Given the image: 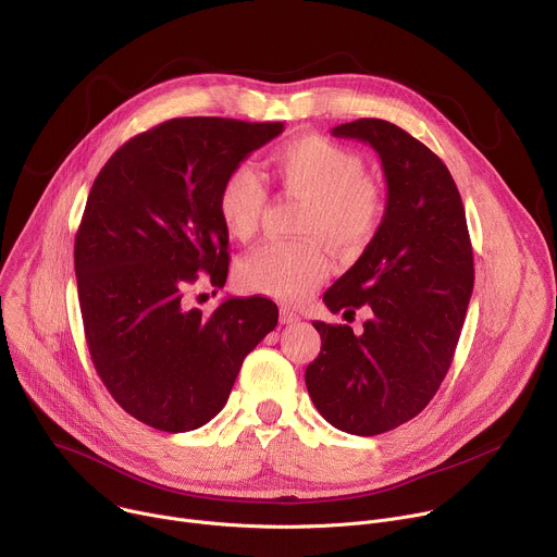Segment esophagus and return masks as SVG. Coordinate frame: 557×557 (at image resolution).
Here are the masks:
<instances>
[{"label":"esophagus","mask_w":557,"mask_h":557,"mask_svg":"<svg viewBox=\"0 0 557 557\" xmlns=\"http://www.w3.org/2000/svg\"><path fill=\"white\" fill-rule=\"evenodd\" d=\"M280 322H282V324H297V322H299V315L293 313V311H288V309H282V311H280Z\"/></svg>","instance_id":"obj_1"}]
</instances>
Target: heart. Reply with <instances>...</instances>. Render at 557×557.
<instances>
[{
    "label": "heart",
    "instance_id": "b5f03b06",
    "mask_svg": "<svg viewBox=\"0 0 557 557\" xmlns=\"http://www.w3.org/2000/svg\"><path fill=\"white\" fill-rule=\"evenodd\" d=\"M271 166L288 193L307 199L299 233L309 239L252 248L237 262L235 277L244 290L297 305L331 271L319 239L337 256H358L380 228L384 201L364 180V160L322 135H301L277 146ZM264 207L267 188L258 171L246 164L231 169L218 190V215L226 233L248 239L258 231Z\"/></svg>",
    "mask_w": 557,
    "mask_h": 557
}]
</instances>
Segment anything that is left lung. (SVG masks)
Segmentation results:
<instances>
[{
  "label": "left lung",
  "instance_id": "8db88e82",
  "mask_svg": "<svg viewBox=\"0 0 557 557\" xmlns=\"http://www.w3.org/2000/svg\"><path fill=\"white\" fill-rule=\"evenodd\" d=\"M360 139L382 160V224L326 293L329 311L371 318L362 333L313 322L320 356L307 388L326 422L352 435H380L416 418L437 393L473 293V250L462 197L444 162L422 141L384 120L331 131Z\"/></svg>",
  "mask_w": 557,
  "mask_h": 557
}]
</instances>
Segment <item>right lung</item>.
<instances>
[{
  "instance_id": "obj_1",
  "label": "right lung",
  "mask_w": 557,
  "mask_h": 557,
  "mask_svg": "<svg viewBox=\"0 0 557 557\" xmlns=\"http://www.w3.org/2000/svg\"><path fill=\"white\" fill-rule=\"evenodd\" d=\"M284 122L177 117L128 139L99 171L75 237V275L97 375L135 420L184 433L205 426L239 367L277 324L275 301L226 297L186 307L199 273L222 288L228 233L218 190Z\"/></svg>"
}]
</instances>
